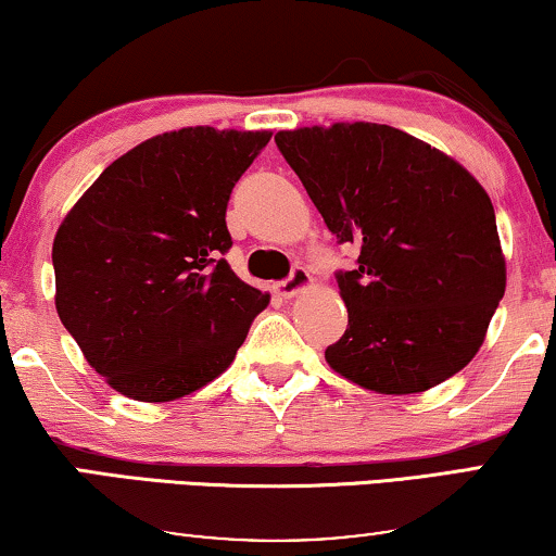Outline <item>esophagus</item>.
<instances>
[{
  "instance_id": "34e87169",
  "label": "esophagus",
  "mask_w": 556,
  "mask_h": 556,
  "mask_svg": "<svg viewBox=\"0 0 556 556\" xmlns=\"http://www.w3.org/2000/svg\"><path fill=\"white\" fill-rule=\"evenodd\" d=\"M308 286H311L308 270L303 268V265H295V268L291 270V276H288L286 280H280V283L276 286V293L280 295V299H293V295L306 291Z\"/></svg>"
}]
</instances>
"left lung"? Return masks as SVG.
Wrapping results in <instances>:
<instances>
[{
  "instance_id": "1",
  "label": "left lung",
  "mask_w": 556,
  "mask_h": 556,
  "mask_svg": "<svg viewBox=\"0 0 556 556\" xmlns=\"http://www.w3.org/2000/svg\"><path fill=\"white\" fill-rule=\"evenodd\" d=\"M339 245L349 326L326 362L382 394L445 382L473 359L506 288L485 189L451 156L382 124L276 134Z\"/></svg>"
}]
</instances>
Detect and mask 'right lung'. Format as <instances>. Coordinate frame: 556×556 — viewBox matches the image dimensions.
Returning <instances> with one entry per match:
<instances>
[{"instance_id": "1", "label": "right lung", "mask_w": 556, "mask_h": 556, "mask_svg": "<svg viewBox=\"0 0 556 556\" xmlns=\"http://www.w3.org/2000/svg\"><path fill=\"white\" fill-rule=\"evenodd\" d=\"M268 131L181 128L116 159L52 242L55 306L113 390L169 402L230 367L268 293L235 276L225 212Z\"/></svg>"}]
</instances>
